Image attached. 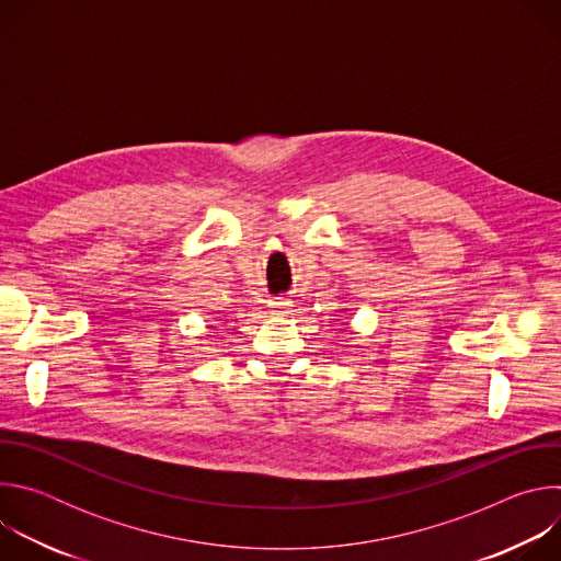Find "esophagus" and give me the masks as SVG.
<instances>
[{
  "instance_id": "34e87169",
  "label": "esophagus",
  "mask_w": 561,
  "mask_h": 561,
  "mask_svg": "<svg viewBox=\"0 0 561 561\" xmlns=\"http://www.w3.org/2000/svg\"><path fill=\"white\" fill-rule=\"evenodd\" d=\"M268 308L271 312H277V314H286L293 310V301H288L286 297H275L268 301Z\"/></svg>"
}]
</instances>
